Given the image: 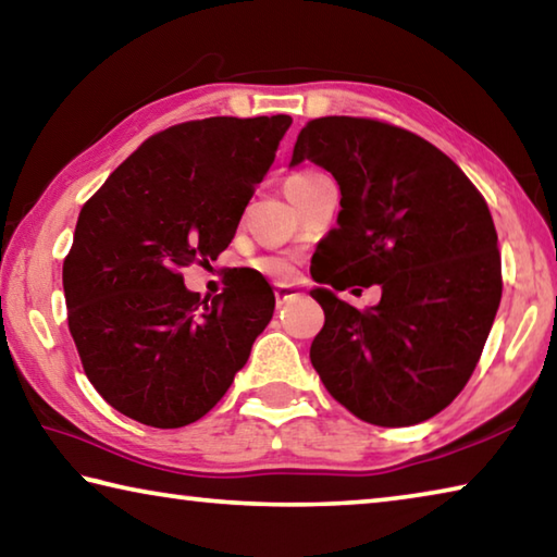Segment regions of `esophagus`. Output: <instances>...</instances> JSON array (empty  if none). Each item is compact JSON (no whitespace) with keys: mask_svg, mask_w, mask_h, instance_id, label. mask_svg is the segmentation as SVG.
Here are the masks:
<instances>
[{"mask_svg":"<svg viewBox=\"0 0 557 557\" xmlns=\"http://www.w3.org/2000/svg\"><path fill=\"white\" fill-rule=\"evenodd\" d=\"M297 297V292L292 289V287H277L275 289V301H277V307H285L289 299H295Z\"/></svg>","mask_w":557,"mask_h":557,"instance_id":"obj_1","label":"esophagus"}]
</instances>
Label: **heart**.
<instances>
[{
	"mask_svg": "<svg viewBox=\"0 0 557 557\" xmlns=\"http://www.w3.org/2000/svg\"><path fill=\"white\" fill-rule=\"evenodd\" d=\"M317 176L319 174H312V172H299L295 176H289L285 182V191H287V188H295V186L312 182V178H317ZM258 270L262 272V275L275 280V282H289L292 277H295V262H292L289 258H282V256L262 258L258 262Z\"/></svg>",
	"mask_w": 557,
	"mask_h": 557,
	"instance_id": "heart-1",
	"label": "heart"
}]
</instances>
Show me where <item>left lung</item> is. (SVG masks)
<instances>
[{
	"label": "left lung",
	"mask_w": 557,
	"mask_h": 557,
	"mask_svg": "<svg viewBox=\"0 0 557 557\" xmlns=\"http://www.w3.org/2000/svg\"><path fill=\"white\" fill-rule=\"evenodd\" d=\"M314 162L342 188L326 252L342 275L381 284L366 313L314 287L324 326L309 358L326 391L371 425L445 410L474 373L502 301V256L484 196L435 145L366 117H319L289 166ZM322 285L343 277L319 272Z\"/></svg>",
	"instance_id": "8db88e82"
}]
</instances>
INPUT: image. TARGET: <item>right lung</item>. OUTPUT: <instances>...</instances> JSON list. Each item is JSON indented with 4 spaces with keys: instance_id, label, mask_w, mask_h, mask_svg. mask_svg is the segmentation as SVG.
Segmentation results:
<instances>
[{
    "instance_id": "obj_1",
    "label": "right lung",
    "mask_w": 557,
    "mask_h": 557,
    "mask_svg": "<svg viewBox=\"0 0 557 557\" xmlns=\"http://www.w3.org/2000/svg\"><path fill=\"white\" fill-rule=\"evenodd\" d=\"M289 115L206 117L149 137L83 206L63 260L69 329L88 381L117 412L184 428L231 388L275 295L260 272L213 299L182 270L233 240Z\"/></svg>"
}]
</instances>
